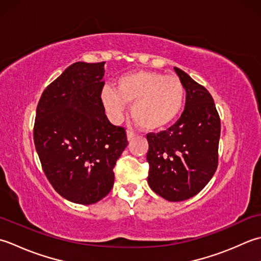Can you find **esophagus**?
<instances>
[{
	"mask_svg": "<svg viewBox=\"0 0 261 261\" xmlns=\"http://www.w3.org/2000/svg\"><path fill=\"white\" fill-rule=\"evenodd\" d=\"M136 134L133 130H127V138H128V141H130L133 137H134Z\"/></svg>",
	"mask_w": 261,
	"mask_h": 261,
	"instance_id": "esophagus-1",
	"label": "esophagus"
}]
</instances>
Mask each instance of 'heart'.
Wrapping results in <instances>:
<instances>
[{"label":"heart","instance_id":"obj_1","mask_svg":"<svg viewBox=\"0 0 261 261\" xmlns=\"http://www.w3.org/2000/svg\"><path fill=\"white\" fill-rule=\"evenodd\" d=\"M186 90L178 77L154 71H134L119 76L116 89L105 87L101 101L111 118L119 120L126 103L133 105L132 117L146 130L171 124L181 113Z\"/></svg>","mask_w":261,"mask_h":261}]
</instances>
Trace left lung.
I'll return each mask as SVG.
<instances>
[{
    "label": "left lung",
    "mask_w": 261,
    "mask_h": 261,
    "mask_svg": "<svg viewBox=\"0 0 261 261\" xmlns=\"http://www.w3.org/2000/svg\"><path fill=\"white\" fill-rule=\"evenodd\" d=\"M174 71L186 90L185 110L167 130L146 135L147 182L164 199L181 201L197 195L216 171L221 119L211 93L182 70Z\"/></svg>",
    "instance_id": "left-lung-1"
}]
</instances>
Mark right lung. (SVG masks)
Segmentation results:
<instances>
[{"label": "right lung", "mask_w": 261, "mask_h": 261, "mask_svg": "<svg viewBox=\"0 0 261 261\" xmlns=\"http://www.w3.org/2000/svg\"><path fill=\"white\" fill-rule=\"evenodd\" d=\"M105 62H77L42 92L34 141L41 168L62 197L91 205L114 186L115 164L128 144L101 101Z\"/></svg>", "instance_id": "add662e5"}]
</instances>
